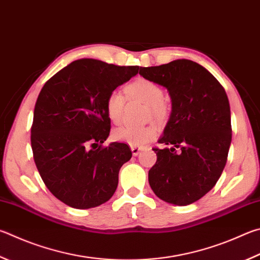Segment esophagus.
<instances>
[{
    "label": "esophagus",
    "instance_id": "esophagus-1",
    "mask_svg": "<svg viewBox=\"0 0 260 260\" xmlns=\"http://www.w3.org/2000/svg\"><path fill=\"white\" fill-rule=\"evenodd\" d=\"M131 150H132V153H133L134 157H136V155H139V153L142 151V149L141 148H138V146H131Z\"/></svg>",
    "mask_w": 260,
    "mask_h": 260
}]
</instances>
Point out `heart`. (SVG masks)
Here are the masks:
<instances>
[{
    "label": "heart",
    "mask_w": 260,
    "mask_h": 260,
    "mask_svg": "<svg viewBox=\"0 0 260 260\" xmlns=\"http://www.w3.org/2000/svg\"><path fill=\"white\" fill-rule=\"evenodd\" d=\"M125 93L129 99H135L148 105L149 116H153L158 119H162L166 116L167 107L162 101L164 91L155 83L145 78H138L127 85ZM125 103L126 98L120 91H112L108 95L106 110L111 121L118 122L121 119ZM157 132L158 128L154 124L145 126L121 125L114 129L112 136L118 142L140 148L151 142L157 136Z\"/></svg>",
    "instance_id": "1"
}]
</instances>
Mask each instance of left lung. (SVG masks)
<instances>
[{
    "label": "left lung",
    "instance_id": "left-lung-1",
    "mask_svg": "<svg viewBox=\"0 0 260 260\" xmlns=\"http://www.w3.org/2000/svg\"><path fill=\"white\" fill-rule=\"evenodd\" d=\"M140 75L166 88L172 100L158 140L167 146L153 148L157 162L149 171V184L165 202L191 205L215 186L226 165L232 141L228 95L208 70L191 60L141 67Z\"/></svg>",
    "mask_w": 260,
    "mask_h": 260
}]
</instances>
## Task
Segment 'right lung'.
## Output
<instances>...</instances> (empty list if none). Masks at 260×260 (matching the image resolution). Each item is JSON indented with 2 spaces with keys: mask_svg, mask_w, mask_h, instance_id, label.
<instances>
[{
  "mask_svg": "<svg viewBox=\"0 0 260 260\" xmlns=\"http://www.w3.org/2000/svg\"><path fill=\"white\" fill-rule=\"evenodd\" d=\"M139 69L79 59L42 88L31 126L32 154L46 187L69 207L94 208L114 196L132 151L118 142L102 148L110 133L106 101Z\"/></svg>",
  "mask_w": 260,
  "mask_h": 260,
  "instance_id": "add662e5",
  "label": "right lung"
}]
</instances>
